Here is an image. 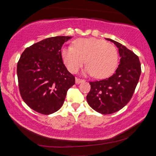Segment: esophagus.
Returning a JSON list of instances; mask_svg holds the SVG:
<instances>
[{
    "label": "esophagus",
    "instance_id": "34e87169",
    "mask_svg": "<svg viewBox=\"0 0 156 156\" xmlns=\"http://www.w3.org/2000/svg\"><path fill=\"white\" fill-rule=\"evenodd\" d=\"M83 82H84V80H83V79H80L78 78H76V84H80L81 83H83Z\"/></svg>",
    "mask_w": 156,
    "mask_h": 156
}]
</instances>
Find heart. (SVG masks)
Segmentation results:
<instances>
[{
  "mask_svg": "<svg viewBox=\"0 0 156 156\" xmlns=\"http://www.w3.org/2000/svg\"><path fill=\"white\" fill-rule=\"evenodd\" d=\"M61 57L71 73L78 72L84 63V73L103 78L112 75L118 65V56L115 47L103 40L95 38H80L73 46L63 47Z\"/></svg>",
  "mask_w": 156,
  "mask_h": 156,
  "instance_id": "obj_1",
  "label": "heart"
}]
</instances>
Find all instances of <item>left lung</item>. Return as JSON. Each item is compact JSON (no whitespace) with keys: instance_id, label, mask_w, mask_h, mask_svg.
I'll list each match as a JSON object with an SVG mask.
<instances>
[{"instance_id":"obj_1","label":"left lung","mask_w":156,"mask_h":156,"mask_svg":"<svg viewBox=\"0 0 156 156\" xmlns=\"http://www.w3.org/2000/svg\"><path fill=\"white\" fill-rule=\"evenodd\" d=\"M118 48L120 60L115 72L109 78L89 82L87 100L92 109L102 114H111L125 106L131 100L141 73L138 56L118 42L106 38Z\"/></svg>"}]
</instances>
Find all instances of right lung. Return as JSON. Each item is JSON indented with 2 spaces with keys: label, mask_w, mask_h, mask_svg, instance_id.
Segmentation results:
<instances>
[{
  "label": "right lung",
  "mask_w": 156,
  "mask_h": 156,
  "mask_svg": "<svg viewBox=\"0 0 156 156\" xmlns=\"http://www.w3.org/2000/svg\"><path fill=\"white\" fill-rule=\"evenodd\" d=\"M71 36L48 38L27 47L17 64L20 96L31 109L44 115L57 112L64 103L75 77L63 64L61 48Z\"/></svg>",
  "instance_id": "obj_1"
}]
</instances>
